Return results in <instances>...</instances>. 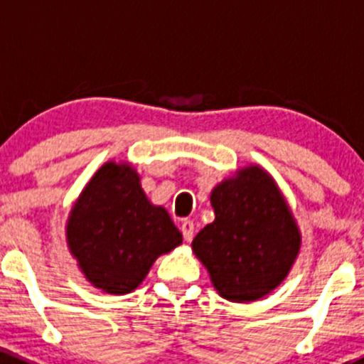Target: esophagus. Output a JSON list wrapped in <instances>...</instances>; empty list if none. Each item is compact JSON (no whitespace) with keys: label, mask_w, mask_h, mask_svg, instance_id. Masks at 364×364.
Returning a JSON list of instances; mask_svg holds the SVG:
<instances>
[{"label":"esophagus","mask_w":364,"mask_h":364,"mask_svg":"<svg viewBox=\"0 0 364 364\" xmlns=\"http://www.w3.org/2000/svg\"><path fill=\"white\" fill-rule=\"evenodd\" d=\"M181 232H183V237H185V241H192L193 237V222L192 220H185V222L181 223Z\"/></svg>","instance_id":"1"}]
</instances>
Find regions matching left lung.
Returning <instances> with one entry per match:
<instances>
[{
    "label": "left lung",
    "instance_id": "8db88e82",
    "mask_svg": "<svg viewBox=\"0 0 364 364\" xmlns=\"http://www.w3.org/2000/svg\"><path fill=\"white\" fill-rule=\"evenodd\" d=\"M215 220L192 241L213 287L232 303L273 292L301 252V230L273 176L259 164L240 167L211 190Z\"/></svg>",
    "mask_w": 364,
    "mask_h": 364
}]
</instances>
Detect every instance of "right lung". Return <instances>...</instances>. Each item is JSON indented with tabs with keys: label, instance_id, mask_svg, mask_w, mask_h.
<instances>
[{
	"label": "right lung",
	"instance_id": "add662e5",
	"mask_svg": "<svg viewBox=\"0 0 364 364\" xmlns=\"http://www.w3.org/2000/svg\"><path fill=\"white\" fill-rule=\"evenodd\" d=\"M65 236L84 278L114 296L134 292L155 260L183 243L167 209L148 199L141 174L121 160L91 176L70 209Z\"/></svg>",
	"mask_w": 364,
	"mask_h": 364
}]
</instances>
